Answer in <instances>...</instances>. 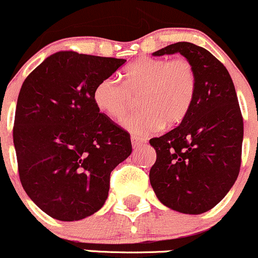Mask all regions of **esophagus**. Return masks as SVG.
I'll use <instances>...</instances> for the list:
<instances>
[{
  "label": "esophagus",
  "mask_w": 258,
  "mask_h": 258,
  "mask_svg": "<svg viewBox=\"0 0 258 258\" xmlns=\"http://www.w3.org/2000/svg\"><path fill=\"white\" fill-rule=\"evenodd\" d=\"M132 147H134V150H137V148L142 147V146H145L146 141L142 140V138H138V137H132Z\"/></svg>",
  "instance_id": "esophagus-1"
}]
</instances>
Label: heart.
Instances as JSON below:
<instances>
[{
    "instance_id": "obj_1",
    "label": "heart",
    "mask_w": 258,
    "mask_h": 258,
    "mask_svg": "<svg viewBox=\"0 0 258 258\" xmlns=\"http://www.w3.org/2000/svg\"><path fill=\"white\" fill-rule=\"evenodd\" d=\"M197 77L185 58L167 60L142 56L123 69V83L108 77L95 85L93 100L100 112L120 120L141 96L143 110L122 121V126L138 137L147 136L165 124L184 120L193 102Z\"/></svg>"
}]
</instances>
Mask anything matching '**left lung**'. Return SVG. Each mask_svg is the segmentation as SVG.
Listing matches in <instances>:
<instances>
[{
  "label": "left lung",
  "mask_w": 258,
  "mask_h": 258,
  "mask_svg": "<svg viewBox=\"0 0 258 258\" xmlns=\"http://www.w3.org/2000/svg\"><path fill=\"white\" fill-rule=\"evenodd\" d=\"M175 53L193 65L197 86L180 124L150 141L157 153L150 181L165 207L198 215L219 204L236 181L243 121L226 68L210 51L188 42L167 45L152 55Z\"/></svg>",
  "instance_id": "left-lung-1"
}]
</instances>
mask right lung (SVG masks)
<instances>
[{"label":"right lung","mask_w":258,"mask_h":258,"mask_svg":"<svg viewBox=\"0 0 258 258\" xmlns=\"http://www.w3.org/2000/svg\"><path fill=\"white\" fill-rule=\"evenodd\" d=\"M124 59L61 50L22 85L13 143L23 189L40 210L78 221L105 204L110 174L131 154L127 132L95 106V85Z\"/></svg>","instance_id":"1"}]
</instances>
